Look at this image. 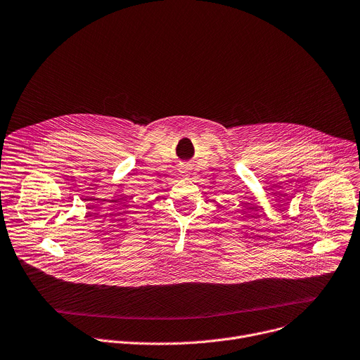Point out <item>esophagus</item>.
Segmentation results:
<instances>
[{"label": "esophagus", "instance_id": "1", "mask_svg": "<svg viewBox=\"0 0 360 360\" xmlns=\"http://www.w3.org/2000/svg\"><path fill=\"white\" fill-rule=\"evenodd\" d=\"M182 174H186V172H182Z\"/></svg>", "mask_w": 360, "mask_h": 360}]
</instances>
